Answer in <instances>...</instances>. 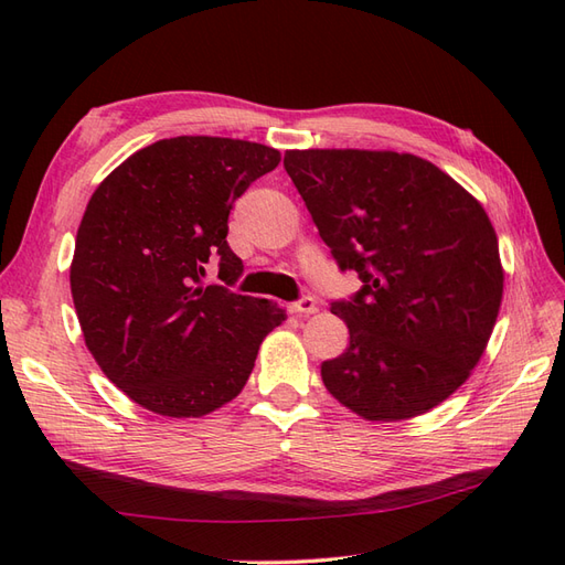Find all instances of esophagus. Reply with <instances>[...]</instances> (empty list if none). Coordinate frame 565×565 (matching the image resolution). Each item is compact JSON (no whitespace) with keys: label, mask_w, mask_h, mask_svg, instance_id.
<instances>
[{"label":"esophagus","mask_w":565,"mask_h":565,"mask_svg":"<svg viewBox=\"0 0 565 565\" xmlns=\"http://www.w3.org/2000/svg\"><path fill=\"white\" fill-rule=\"evenodd\" d=\"M316 309H319V305H316V299L311 297V295H305V297H299L297 301H292L290 305V311L292 313H305V316H309V313H316Z\"/></svg>","instance_id":"34e87169"}]
</instances>
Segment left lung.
Masks as SVG:
<instances>
[{"label":"left lung","mask_w":565,"mask_h":565,"mask_svg":"<svg viewBox=\"0 0 565 565\" xmlns=\"http://www.w3.org/2000/svg\"><path fill=\"white\" fill-rule=\"evenodd\" d=\"M285 170L338 268L362 287L330 311L350 348L321 364L330 395L371 422L444 403L484 354L503 297L479 201L429 160L393 150H287Z\"/></svg>","instance_id":"1"}]
</instances>
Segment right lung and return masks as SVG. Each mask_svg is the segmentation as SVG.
<instances>
[{"label":"right lung","instance_id":"right-lung-1","mask_svg":"<svg viewBox=\"0 0 565 565\" xmlns=\"http://www.w3.org/2000/svg\"><path fill=\"white\" fill-rule=\"evenodd\" d=\"M275 148L177 136L107 174L78 225L72 297L105 376L164 417H201L239 395L285 309L230 287L244 270L227 244L232 205L278 168ZM215 259L223 286L202 282Z\"/></svg>","mask_w":565,"mask_h":565}]
</instances>
